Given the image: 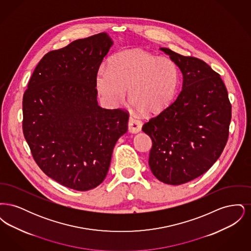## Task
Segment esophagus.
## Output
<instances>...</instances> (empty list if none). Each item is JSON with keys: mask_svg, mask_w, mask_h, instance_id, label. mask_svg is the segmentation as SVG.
Here are the masks:
<instances>
[{"mask_svg": "<svg viewBox=\"0 0 251 251\" xmlns=\"http://www.w3.org/2000/svg\"><path fill=\"white\" fill-rule=\"evenodd\" d=\"M128 128H129V131H131L132 133H136V132L141 131L142 121L137 120L133 117H130L129 123H128Z\"/></svg>", "mask_w": 251, "mask_h": 251, "instance_id": "1", "label": "esophagus"}]
</instances>
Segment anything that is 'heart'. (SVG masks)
Returning a JSON list of instances; mask_svg holds the SVG:
<instances>
[{
  "label": "heart",
  "mask_w": 251,
  "mask_h": 251,
  "mask_svg": "<svg viewBox=\"0 0 251 251\" xmlns=\"http://www.w3.org/2000/svg\"><path fill=\"white\" fill-rule=\"evenodd\" d=\"M96 85L101 99L111 106L120 104L128 89L129 101L143 115H154L172 101L179 85L175 62L144 50H126L100 68Z\"/></svg>",
  "instance_id": "obj_1"
}]
</instances>
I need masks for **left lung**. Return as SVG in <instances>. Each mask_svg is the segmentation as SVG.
Masks as SVG:
<instances>
[{
  "label": "left lung",
  "mask_w": 251,
  "mask_h": 251,
  "mask_svg": "<svg viewBox=\"0 0 251 251\" xmlns=\"http://www.w3.org/2000/svg\"><path fill=\"white\" fill-rule=\"evenodd\" d=\"M182 73V89L142 127L152 147L149 165L157 179L179 185L201 176L221 155L231 105L220 75L202 60L161 48Z\"/></svg>",
  "instance_id": "left-lung-1"
}]
</instances>
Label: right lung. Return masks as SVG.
Returning a JSON list of instances; mask_svg holds the SVG:
<instances>
[{
    "label": "right lung",
    "instance_id": "1",
    "mask_svg": "<svg viewBox=\"0 0 251 251\" xmlns=\"http://www.w3.org/2000/svg\"><path fill=\"white\" fill-rule=\"evenodd\" d=\"M113 45L106 33L77 39L39 61L23 99V130L37 166L77 191L100 185L129 114L98 105L96 77Z\"/></svg>",
    "mask_w": 251,
    "mask_h": 251
}]
</instances>
